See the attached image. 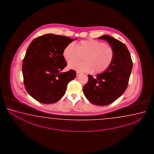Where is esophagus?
I'll list each match as a JSON object with an SVG mask.
<instances>
[{
  "instance_id": "obj_1",
  "label": "esophagus",
  "mask_w": 154,
  "mask_h": 154,
  "mask_svg": "<svg viewBox=\"0 0 154 154\" xmlns=\"http://www.w3.org/2000/svg\"><path fill=\"white\" fill-rule=\"evenodd\" d=\"M81 74V73H80V72H76V76H78L80 75Z\"/></svg>"
}]
</instances>
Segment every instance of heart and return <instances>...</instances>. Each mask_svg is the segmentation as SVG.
Wrapping results in <instances>:
<instances>
[{
  "label": "heart",
  "instance_id": "obj_1",
  "mask_svg": "<svg viewBox=\"0 0 154 154\" xmlns=\"http://www.w3.org/2000/svg\"><path fill=\"white\" fill-rule=\"evenodd\" d=\"M63 57L68 63L85 57V62L69 63L68 67L82 72L101 73L109 68L114 57L112 46L94 39L82 40L76 47L72 43L67 45L63 51Z\"/></svg>",
  "mask_w": 154,
  "mask_h": 154
}]
</instances>
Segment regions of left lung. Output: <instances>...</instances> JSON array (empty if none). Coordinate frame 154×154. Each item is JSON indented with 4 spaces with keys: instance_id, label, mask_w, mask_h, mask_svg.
Masks as SVG:
<instances>
[{
    "instance_id": "1",
    "label": "left lung",
    "mask_w": 154,
    "mask_h": 154,
    "mask_svg": "<svg viewBox=\"0 0 154 154\" xmlns=\"http://www.w3.org/2000/svg\"><path fill=\"white\" fill-rule=\"evenodd\" d=\"M106 40L114 51V57L107 70L94 78L88 75V81L83 88L86 98L93 104L107 106L119 98L125 92L133 68L131 54L125 45L113 37L103 35L99 38Z\"/></svg>"
}]
</instances>
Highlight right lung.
Instances as JSON below:
<instances>
[{
  "label": "right lung",
  "instance_id": "obj_1",
  "mask_svg": "<svg viewBox=\"0 0 154 154\" xmlns=\"http://www.w3.org/2000/svg\"><path fill=\"white\" fill-rule=\"evenodd\" d=\"M77 39L46 34L34 39L26 51L22 71L26 91L33 99L45 103H54L65 94L68 83L76 76L67 66L63 51Z\"/></svg>",
  "mask_w": 154,
  "mask_h": 154
}]
</instances>
